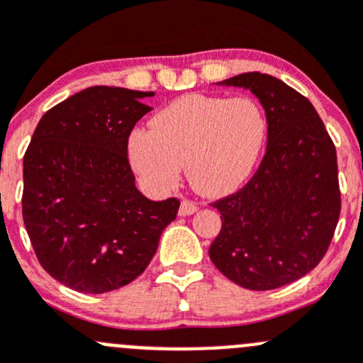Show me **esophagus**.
I'll return each mask as SVG.
<instances>
[{
	"instance_id": "esophagus-1",
	"label": "esophagus",
	"mask_w": 363,
	"mask_h": 363,
	"mask_svg": "<svg viewBox=\"0 0 363 363\" xmlns=\"http://www.w3.org/2000/svg\"><path fill=\"white\" fill-rule=\"evenodd\" d=\"M196 211H199V205L191 202V200H182L181 207H179V214L181 216H191L195 214Z\"/></svg>"
}]
</instances>
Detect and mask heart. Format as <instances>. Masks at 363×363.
<instances>
[{
	"mask_svg": "<svg viewBox=\"0 0 363 363\" xmlns=\"http://www.w3.org/2000/svg\"><path fill=\"white\" fill-rule=\"evenodd\" d=\"M135 130L128 142L130 163L156 193L170 191L182 164L193 188L205 196L235 191L251 175L267 140L269 123L250 96L188 94Z\"/></svg>",
	"mask_w": 363,
	"mask_h": 363,
	"instance_id": "1",
	"label": "heart"
}]
</instances>
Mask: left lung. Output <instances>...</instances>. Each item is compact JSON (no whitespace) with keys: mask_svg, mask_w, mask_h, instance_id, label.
<instances>
[{"mask_svg":"<svg viewBox=\"0 0 363 363\" xmlns=\"http://www.w3.org/2000/svg\"><path fill=\"white\" fill-rule=\"evenodd\" d=\"M221 86L250 89L265 111L267 151L251 181L212 203L221 232L208 256L247 290H276L300 279L327 252L340 214L337 155L306 96L259 72Z\"/></svg>","mask_w":363,"mask_h":363,"instance_id":"left-lung-1","label":"left lung"}]
</instances>
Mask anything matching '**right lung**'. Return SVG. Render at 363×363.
Here are the masks:
<instances>
[{
  "label": "right lung",
  "mask_w": 363,
  "mask_h": 363,
  "mask_svg": "<svg viewBox=\"0 0 363 363\" xmlns=\"http://www.w3.org/2000/svg\"><path fill=\"white\" fill-rule=\"evenodd\" d=\"M155 93L93 86L43 113L24 155L23 218L40 265L80 294L137 279L175 219L177 199L135 186L128 138Z\"/></svg>",
  "instance_id": "right-lung-1"
}]
</instances>
